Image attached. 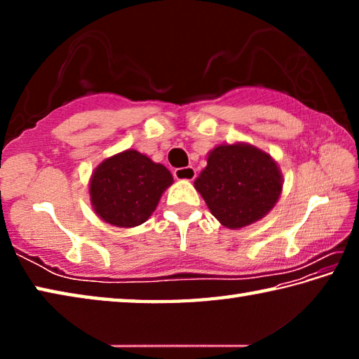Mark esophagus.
Here are the masks:
<instances>
[{
	"label": "esophagus",
	"mask_w": 359,
	"mask_h": 359,
	"mask_svg": "<svg viewBox=\"0 0 359 359\" xmlns=\"http://www.w3.org/2000/svg\"><path fill=\"white\" fill-rule=\"evenodd\" d=\"M174 177L177 180H193L196 177V171L194 168L188 166V168H179L174 171Z\"/></svg>",
	"instance_id": "esophagus-1"
}]
</instances>
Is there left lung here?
I'll use <instances>...</instances> for the list:
<instances>
[{
    "mask_svg": "<svg viewBox=\"0 0 359 359\" xmlns=\"http://www.w3.org/2000/svg\"><path fill=\"white\" fill-rule=\"evenodd\" d=\"M194 188L223 226L241 229L269 214L283 177L274 158L255 145L220 144L209 151Z\"/></svg>",
    "mask_w": 359,
    "mask_h": 359,
    "instance_id": "obj_1",
    "label": "left lung"
}]
</instances>
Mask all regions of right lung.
I'll return each mask as SVG.
<instances>
[{
  "label": "right lung",
  "mask_w": 359,
  "mask_h": 359,
  "mask_svg": "<svg viewBox=\"0 0 359 359\" xmlns=\"http://www.w3.org/2000/svg\"><path fill=\"white\" fill-rule=\"evenodd\" d=\"M172 182L168 168L128 149L96 166L88 184L90 203L102 222L135 228L149 220Z\"/></svg>",
  "instance_id": "1"
}]
</instances>
